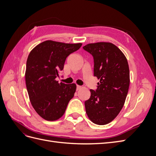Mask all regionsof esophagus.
<instances>
[{"mask_svg": "<svg viewBox=\"0 0 156 156\" xmlns=\"http://www.w3.org/2000/svg\"><path fill=\"white\" fill-rule=\"evenodd\" d=\"M81 88H82V87L79 86V85L77 86V90H81Z\"/></svg>", "mask_w": 156, "mask_h": 156, "instance_id": "1", "label": "esophagus"}]
</instances>
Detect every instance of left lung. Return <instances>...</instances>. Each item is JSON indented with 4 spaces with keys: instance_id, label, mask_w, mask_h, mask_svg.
<instances>
[{
    "instance_id": "1",
    "label": "left lung",
    "mask_w": 156,
    "mask_h": 156,
    "mask_svg": "<svg viewBox=\"0 0 156 156\" xmlns=\"http://www.w3.org/2000/svg\"><path fill=\"white\" fill-rule=\"evenodd\" d=\"M83 49L94 57V75L98 83L96 91L84 102L89 119L98 125L110 123L123 107L129 87V69L121 50L109 42L88 44Z\"/></svg>"
}]
</instances>
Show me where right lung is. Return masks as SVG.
Segmentation results:
<instances>
[{
	"mask_svg": "<svg viewBox=\"0 0 156 156\" xmlns=\"http://www.w3.org/2000/svg\"><path fill=\"white\" fill-rule=\"evenodd\" d=\"M81 43L66 44L47 40L33 49L28 56L25 81L31 104L42 119L58 120L74 96L76 84L56 81L68 56L78 50Z\"/></svg>",
	"mask_w": 156,
	"mask_h": 156,
	"instance_id": "1",
	"label": "right lung"
}]
</instances>
